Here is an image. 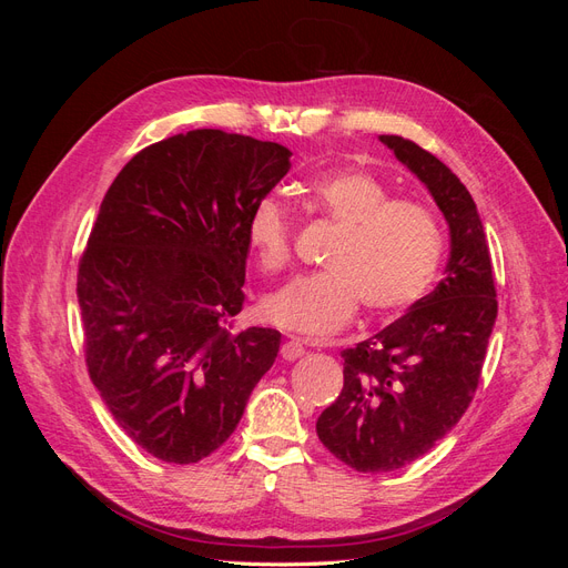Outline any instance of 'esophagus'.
I'll return each mask as SVG.
<instances>
[{"label":"esophagus","instance_id":"1","mask_svg":"<svg viewBox=\"0 0 568 568\" xmlns=\"http://www.w3.org/2000/svg\"><path fill=\"white\" fill-rule=\"evenodd\" d=\"M303 353H305V343L301 338H288L282 346V357L288 359V363H291V359L303 357Z\"/></svg>","mask_w":568,"mask_h":568}]
</instances>
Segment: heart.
I'll list each match as a JSON object with an SVG mask.
<instances>
[{
  "label": "heart",
  "instance_id": "heart-1",
  "mask_svg": "<svg viewBox=\"0 0 568 568\" xmlns=\"http://www.w3.org/2000/svg\"><path fill=\"white\" fill-rule=\"evenodd\" d=\"M305 199L341 227L322 272L288 282L263 303L274 324L305 336H329L346 326L357 303L384 320L415 305L432 288L443 261V230L417 201L390 199L367 170H336L303 186ZM294 222L286 205L265 196L253 205L246 239L265 272L291 261Z\"/></svg>",
  "mask_w": 568,
  "mask_h": 568
}]
</instances>
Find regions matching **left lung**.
Segmentation results:
<instances>
[{
	"instance_id": "8db88e82",
	"label": "left lung",
	"mask_w": 568,
	"mask_h": 568,
	"mask_svg": "<svg viewBox=\"0 0 568 568\" xmlns=\"http://www.w3.org/2000/svg\"><path fill=\"white\" fill-rule=\"evenodd\" d=\"M379 140L432 192L450 227L445 277L372 338L343 351V388L317 436L348 467L379 474L415 462L467 412L497 317L490 251L467 186L434 153Z\"/></svg>"
}]
</instances>
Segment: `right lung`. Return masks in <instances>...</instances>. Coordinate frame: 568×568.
Wrapping results in <instances>:
<instances>
[{
    "instance_id": "add662e5",
    "label": "right lung",
    "mask_w": 568,
    "mask_h": 568,
    "mask_svg": "<svg viewBox=\"0 0 568 568\" xmlns=\"http://www.w3.org/2000/svg\"><path fill=\"white\" fill-rule=\"evenodd\" d=\"M291 151L222 130L142 149L101 201L80 257L90 379L149 455L194 464L217 450L280 353L277 329H234L253 205Z\"/></svg>"
}]
</instances>
